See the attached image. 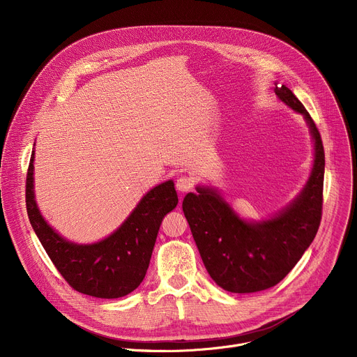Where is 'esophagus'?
<instances>
[{
	"label": "esophagus",
	"mask_w": 357,
	"mask_h": 357,
	"mask_svg": "<svg viewBox=\"0 0 357 357\" xmlns=\"http://www.w3.org/2000/svg\"><path fill=\"white\" fill-rule=\"evenodd\" d=\"M193 186H195V181L190 176H181L176 181V189L179 192H189L193 189Z\"/></svg>",
	"instance_id": "esophagus-1"
}]
</instances>
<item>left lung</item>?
Segmentation results:
<instances>
[{"label": "left lung", "instance_id": "obj_1", "mask_svg": "<svg viewBox=\"0 0 357 357\" xmlns=\"http://www.w3.org/2000/svg\"><path fill=\"white\" fill-rule=\"evenodd\" d=\"M277 97L307 120L315 144L311 176L302 192L274 218L263 222L240 219L216 189L197 186L182 209L203 264L213 281L236 294L277 285L314 241L322 219L325 152L321 134L301 101L287 86Z\"/></svg>", "mask_w": 357, "mask_h": 357}]
</instances>
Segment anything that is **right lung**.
<instances>
[{
    "label": "right lung",
    "instance_id": "right-lung-1",
    "mask_svg": "<svg viewBox=\"0 0 357 357\" xmlns=\"http://www.w3.org/2000/svg\"><path fill=\"white\" fill-rule=\"evenodd\" d=\"M33 158L26 174L25 202L29 222L49 259L76 291L96 298H120L144 280L161 222L178 205L172 181L151 189L109 237L94 244H75L59 236L42 218L33 195Z\"/></svg>",
    "mask_w": 357,
    "mask_h": 357
}]
</instances>
